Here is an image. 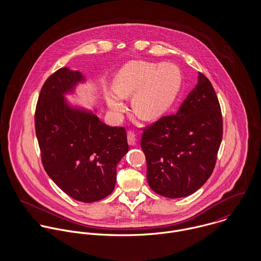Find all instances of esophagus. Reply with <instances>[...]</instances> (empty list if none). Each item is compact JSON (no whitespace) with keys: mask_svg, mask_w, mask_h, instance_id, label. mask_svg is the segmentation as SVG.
I'll use <instances>...</instances> for the list:
<instances>
[{"mask_svg":"<svg viewBox=\"0 0 261 261\" xmlns=\"http://www.w3.org/2000/svg\"><path fill=\"white\" fill-rule=\"evenodd\" d=\"M136 142H137V139H136L135 133L132 132V130H128L127 132V143H128V145L129 146H135Z\"/></svg>","mask_w":261,"mask_h":261,"instance_id":"obj_1","label":"esophagus"}]
</instances>
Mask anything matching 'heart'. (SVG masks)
Returning <instances> with one entry per match:
<instances>
[{
	"mask_svg": "<svg viewBox=\"0 0 261 261\" xmlns=\"http://www.w3.org/2000/svg\"><path fill=\"white\" fill-rule=\"evenodd\" d=\"M181 85V73L172 64L158 65L145 61H133L123 66L113 81V90L117 97L127 98L135 94V112L146 119L155 118L166 112L174 101ZM110 95L108 105L120 114L123 105Z\"/></svg>",
	"mask_w": 261,
	"mask_h": 261,
	"instance_id": "b5f03b06",
	"label": "heart"
}]
</instances>
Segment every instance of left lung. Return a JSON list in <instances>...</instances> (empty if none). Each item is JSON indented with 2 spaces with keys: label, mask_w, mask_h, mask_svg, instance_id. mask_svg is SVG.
<instances>
[{
  "label": "left lung",
  "mask_w": 261,
  "mask_h": 261,
  "mask_svg": "<svg viewBox=\"0 0 261 261\" xmlns=\"http://www.w3.org/2000/svg\"><path fill=\"white\" fill-rule=\"evenodd\" d=\"M223 136V119L210 80L198 84L176 114L143 127L141 147L150 189L167 198L187 197L210 178Z\"/></svg>",
  "instance_id": "1"
}]
</instances>
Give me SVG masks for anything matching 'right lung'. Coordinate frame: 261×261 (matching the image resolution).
Returning <instances> with one entry per match:
<instances>
[{
  "label": "right lung",
  "mask_w": 261,
  "mask_h": 261,
  "mask_svg": "<svg viewBox=\"0 0 261 261\" xmlns=\"http://www.w3.org/2000/svg\"><path fill=\"white\" fill-rule=\"evenodd\" d=\"M83 80L79 71L60 68L44 82L35 111L42 165L64 193L91 203L114 189L116 165L127 152L123 126H109L95 114L70 109L63 93Z\"/></svg>",
  "instance_id": "1"
}]
</instances>
